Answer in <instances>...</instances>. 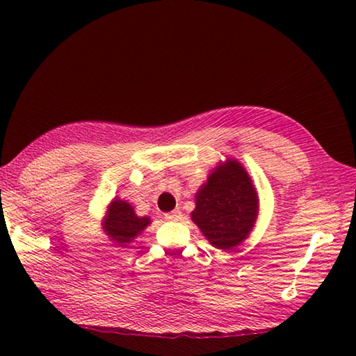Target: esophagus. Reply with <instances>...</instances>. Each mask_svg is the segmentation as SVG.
Instances as JSON below:
<instances>
[{"instance_id": "esophagus-1", "label": "esophagus", "mask_w": 356, "mask_h": 356, "mask_svg": "<svg viewBox=\"0 0 356 356\" xmlns=\"http://www.w3.org/2000/svg\"><path fill=\"white\" fill-rule=\"evenodd\" d=\"M165 218L168 221H177V220L182 218V212H180V210H172V212L165 215Z\"/></svg>"}]
</instances>
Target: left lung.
Segmentation results:
<instances>
[{
	"label": "left lung",
	"mask_w": 356,
	"mask_h": 356,
	"mask_svg": "<svg viewBox=\"0 0 356 356\" xmlns=\"http://www.w3.org/2000/svg\"><path fill=\"white\" fill-rule=\"evenodd\" d=\"M191 220L215 248L229 251L248 238L259 215V195L245 166L220 161L195 195Z\"/></svg>",
	"instance_id": "left-lung-1"
}]
</instances>
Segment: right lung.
<instances>
[{"mask_svg": "<svg viewBox=\"0 0 356 356\" xmlns=\"http://www.w3.org/2000/svg\"><path fill=\"white\" fill-rule=\"evenodd\" d=\"M150 225L149 216H138L130 202L122 201L120 197L108 204L102 229L110 238V242L118 245L119 248H127V245L141 236V232Z\"/></svg>", "mask_w": 356, "mask_h": 356, "instance_id": "add662e5", "label": "right lung"}]
</instances>
